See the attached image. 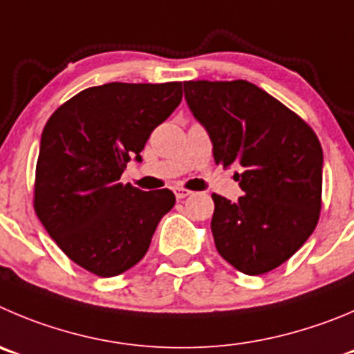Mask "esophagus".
<instances>
[{"instance_id":"34e87169","label":"esophagus","mask_w":354,"mask_h":354,"mask_svg":"<svg viewBox=\"0 0 354 354\" xmlns=\"http://www.w3.org/2000/svg\"><path fill=\"white\" fill-rule=\"evenodd\" d=\"M173 192H174V196H176V199H185V197H188L190 196V190H187V188H181V187H174L173 188Z\"/></svg>"}]
</instances>
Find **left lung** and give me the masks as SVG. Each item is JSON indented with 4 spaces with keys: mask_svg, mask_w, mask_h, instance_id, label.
<instances>
[{
    "mask_svg": "<svg viewBox=\"0 0 354 354\" xmlns=\"http://www.w3.org/2000/svg\"><path fill=\"white\" fill-rule=\"evenodd\" d=\"M216 164L236 173L244 196L213 194L218 253L248 276L266 274L309 239L322 209L323 150L299 115L246 80L183 82Z\"/></svg>",
    "mask_w": 354,
    "mask_h": 354,
    "instance_id": "1",
    "label": "left lung"
}]
</instances>
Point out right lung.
Masks as SVG:
<instances>
[{"mask_svg": "<svg viewBox=\"0 0 354 354\" xmlns=\"http://www.w3.org/2000/svg\"><path fill=\"white\" fill-rule=\"evenodd\" d=\"M181 82L85 88L43 129L35 209L75 263L102 277L136 266L176 199L167 188L143 192L120 176L151 131L181 102Z\"/></svg>", "mask_w": 354, "mask_h": 354, "instance_id": "add662e5", "label": "right lung"}]
</instances>
